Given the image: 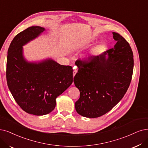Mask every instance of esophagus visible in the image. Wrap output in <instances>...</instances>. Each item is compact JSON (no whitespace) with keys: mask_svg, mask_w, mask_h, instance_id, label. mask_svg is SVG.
I'll list each match as a JSON object with an SVG mask.
<instances>
[{"mask_svg":"<svg viewBox=\"0 0 148 148\" xmlns=\"http://www.w3.org/2000/svg\"><path fill=\"white\" fill-rule=\"evenodd\" d=\"M76 73H77V70H76V69H74V70H73V76H75V75H76Z\"/></svg>","mask_w":148,"mask_h":148,"instance_id":"obj_1","label":"esophagus"}]
</instances>
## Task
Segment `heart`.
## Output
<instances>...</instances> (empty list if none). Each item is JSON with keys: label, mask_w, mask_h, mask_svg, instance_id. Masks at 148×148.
Masks as SVG:
<instances>
[{"label": "heart", "mask_w": 148, "mask_h": 148, "mask_svg": "<svg viewBox=\"0 0 148 148\" xmlns=\"http://www.w3.org/2000/svg\"><path fill=\"white\" fill-rule=\"evenodd\" d=\"M88 56H89V55H87V57H88Z\"/></svg>", "instance_id": "1"}]
</instances>
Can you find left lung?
I'll list each match as a JSON object with an SVG mask.
<instances>
[{"label":"left lung","mask_w":148,"mask_h":148,"mask_svg":"<svg viewBox=\"0 0 148 148\" xmlns=\"http://www.w3.org/2000/svg\"><path fill=\"white\" fill-rule=\"evenodd\" d=\"M112 33L116 41L114 49L76 62L79 69L74 83L80 97L75 109L83 116L97 118L108 113L123 98L131 83L134 69L131 47L120 34Z\"/></svg>","instance_id":"1"}]
</instances>
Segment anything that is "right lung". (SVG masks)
I'll list each match as a JSON object with an SVG mask.
<instances>
[{
	"label": "right lung",
	"mask_w": 148,
	"mask_h": 148,
	"mask_svg": "<svg viewBox=\"0 0 148 148\" xmlns=\"http://www.w3.org/2000/svg\"><path fill=\"white\" fill-rule=\"evenodd\" d=\"M45 28L33 26L17 34L8 50L7 84L21 108L29 114L44 115L53 110L56 98L73 82V69L49 59L28 62L22 46L37 38Z\"/></svg>",
	"instance_id": "1"
}]
</instances>
